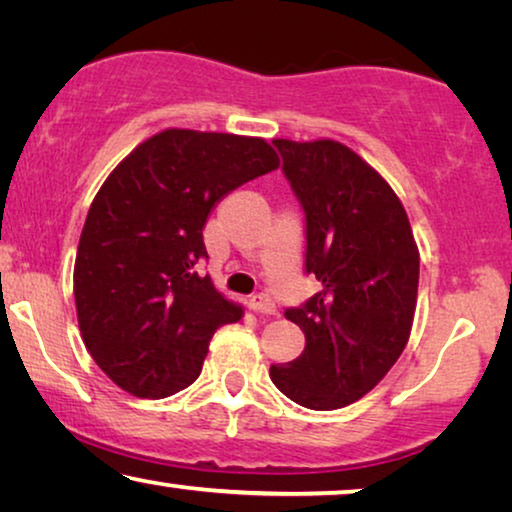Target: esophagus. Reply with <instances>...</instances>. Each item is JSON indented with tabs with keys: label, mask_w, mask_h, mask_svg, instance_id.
Returning <instances> with one entry per match:
<instances>
[{
	"label": "esophagus",
	"mask_w": 512,
	"mask_h": 512,
	"mask_svg": "<svg viewBox=\"0 0 512 512\" xmlns=\"http://www.w3.org/2000/svg\"><path fill=\"white\" fill-rule=\"evenodd\" d=\"M250 310L257 312V315H276V303H273L266 294H255L250 299Z\"/></svg>",
	"instance_id": "34e87169"
}]
</instances>
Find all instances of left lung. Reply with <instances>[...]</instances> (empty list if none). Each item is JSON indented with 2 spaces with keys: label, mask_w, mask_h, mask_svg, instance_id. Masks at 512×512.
Instances as JSON below:
<instances>
[{
  "label": "left lung",
  "mask_w": 512,
  "mask_h": 512,
  "mask_svg": "<svg viewBox=\"0 0 512 512\" xmlns=\"http://www.w3.org/2000/svg\"><path fill=\"white\" fill-rule=\"evenodd\" d=\"M305 211V271L322 289L285 315L305 335L271 381L308 409L370 393L407 347L418 299V246L400 197L342 142L273 140Z\"/></svg>",
  "instance_id": "left-lung-1"
}]
</instances>
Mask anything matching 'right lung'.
Returning <instances> with one entry per match:
<instances>
[{
	"instance_id": "1",
	"label": "right lung",
	"mask_w": 512,
	"mask_h": 512,
	"mask_svg": "<svg viewBox=\"0 0 512 512\" xmlns=\"http://www.w3.org/2000/svg\"><path fill=\"white\" fill-rule=\"evenodd\" d=\"M262 137L165 128L103 181L73 269L87 352L135 398L160 400L200 377L209 342L243 308L195 271L202 230L230 190L276 170Z\"/></svg>"
}]
</instances>
